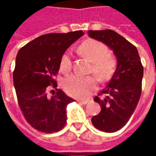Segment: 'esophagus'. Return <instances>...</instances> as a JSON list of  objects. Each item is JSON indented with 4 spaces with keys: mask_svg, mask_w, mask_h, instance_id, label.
Returning <instances> with one entry per match:
<instances>
[{
    "mask_svg": "<svg viewBox=\"0 0 156 156\" xmlns=\"http://www.w3.org/2000/svg\"><path fill=\"white\" fill-rule=\"evenodd\" d=\"M78 102L79 104H81V105H87L89 101H88V100H79V99H78Z\"/></svg>",
    "mask_w": 156,
    "mask_h": 156,
    "instance_id": "obj_1",
    "label": "esophagus"
}]
</instances>
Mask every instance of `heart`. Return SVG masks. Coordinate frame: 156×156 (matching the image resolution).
I'll list each match as a JSON object with an SVG mask.
<instances>
[{
  "label": "heart",
  "instance_id": "obj_1",
  "mask_svg": "<svg viewBox=\"0 0 156 156\" xmlns=\"http://www.w3.org/2000/svg\"><path fill=\"white\" fill-rule=\"evenodd\" d=\"M80 51L93 62V71L100 80H105L111 75L115 68V61L111 55L108 54V49L105 44L94 39H88L82 43ZM71 67V53L67 51L62 57L60 69L63 73H68ZM96 85L97 81L94 77L77 74L65 78L62 83V87L68 94L79 98H87L94 90Z\"/></svg>",
  "mask_w": 156,
  "mask_h": 156
}]
</instances>
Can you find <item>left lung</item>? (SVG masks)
Instances as JSON below:
<instances>
[{"label": "left lung", "instance_id": "1", "mask_svg": "<svg viewBox=\"0 0 156 156\" xmlns=\"http://www.w3.org/2000/svg\"><path fill=\"white\" fill-rule=\"evenodd\" d=\"M88 34L110 48L117 61L111 79L94 99L100 105L101 111L91 119L98 130L114 133L127 124L137 106L144 68L137 48L116 32L90 30ZM99 95L104 97L99 98Z\"/></svg>", "mask_w": 156, "mask_h": 156}]
</instances>
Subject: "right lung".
<instances>
[{
	"label": "right lung",
	"instance_id": "obj_1",
	"mask_svg": "<svg viewBox=\"0 0 156 156\" xmlns=\"http://www.w3.org/2000/svg\"><path fill=\"white\" fill-rule=\"evenodd\" d=\"M84 35L83 31L49 33L40 36L17 52L13 83L21 110L26 120L37 130L51 134L62 129L67 122L66 108L73 99L56 88L54 77L66 50Z\"/></svg>",
	"mask_w": 156,
	"mask_h": 156
}]
</instances>
